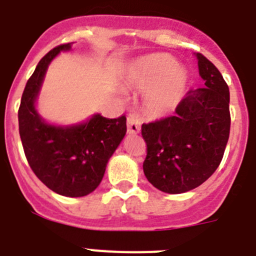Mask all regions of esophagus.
Listing matches in <instances>:
<instances>
[{
	"instance_id": "esophagus-1",
	"label": "esophagus",
	"mask_w": 256,
	"mask_h": 256,
	"mask_svg": "<svg viewBox=\"0 0 256 256\" xmlns=\"http://www.w3.org/2000/svg\"><path fill=\"white\" fill-rule=\"evenodd\" d=\"M126 130H128V133H133V134L141 130V123L137 119V116L132 114L128 115V118H126Z\"/></svg>"
}]
</instances>
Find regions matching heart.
<instances>
[{
  "label": "heart",
  "instance_id": "obj_1",
  "mask_svg": "<svg viewBox=\"0 0 256 256\" xmlns=\"http://www.w3.org/2000/svg\"><path fill=\"white\" fill-rule=\"evenodd\" d=\"M128 79L137 88L150 87L146 92V105L155 114L176 108L187 83L186 72L166 54H154L133 62Z\"/></svg>",
  "mask_w": 256,
  "mask_h": 256
}]
</instances>
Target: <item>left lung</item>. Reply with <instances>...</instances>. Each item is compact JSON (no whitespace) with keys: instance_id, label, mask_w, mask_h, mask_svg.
<instances>
[{"instance_id":"1","label":"left lung","mask_w":256,"mask_h":256,"mask_svg":"<svg viewBox=\"0 0 256 256\" xmlns=\"http://www.w3.org/2000/svg\"><path fill=\"white\" fill-rule=\"evenodd\" d=\"M205 87L190 90L176 114L142 124L148 146L144 173L166 194H183L205 182L220 164L230 137V90L220 72L196 54Z\"/></svg>"}]
</instances>
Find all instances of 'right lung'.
Instances as JSON below:
<instances>
[{
    "label": "right lung",
    "mask_w": 256,
    "mask_h": 256,
    "mask_svg": "<svg viewBox=\"0 0 256 256\" xmlns=\"http://www.w3.org/2000/svg\"><path fill=\"white\" fill-rule=\"evenodd\" d=\"M72 44L56 46L40 58L26 82L18 116L26 158L33 173L50 190L66 196L82 198L97 188L106 164L124 138L126 115L108 119L96 114L86 123L70 126L47 124L36 110V100L50 62Z\"/></svg>",
    "instance_id": "add662e5"
}]
</instances>
